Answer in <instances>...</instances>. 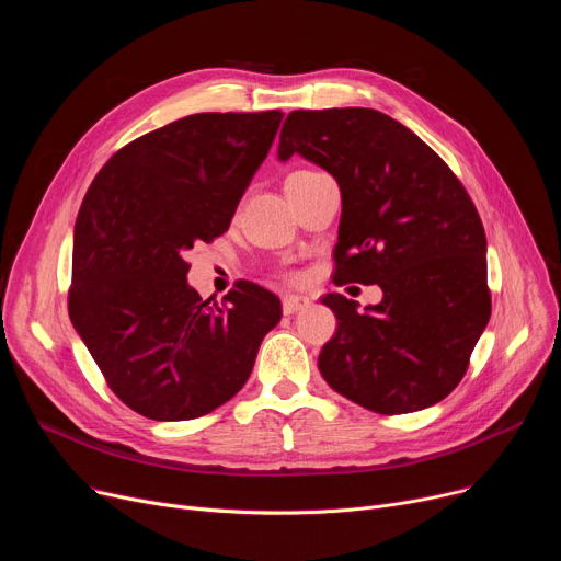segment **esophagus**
Wrapping results in <instances>:
<instances>
[{
	"label": "esophagus",
	"instance_id": "1",
	"mask_svg": "<svg viewBox=\"0 0 561 561\" xmlns=\"http://www.w3.org/2000/svg\"><path fill=\"white\" fill-rule=\"evenodd\" d=\"M307 305H309V298H305V296H286V298L282 300V309H284L286 316L302 311Z\"/></svg>",
	"mask_w": 561,
	"mask_h": 561
}]
</instances>
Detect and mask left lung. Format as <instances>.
<instances>
[{"label": "left lung", "instance_id": "obj_1", "mask_svg": "<svg viewBox=\"0 0 561 561\" xmlns=\"http://www.w3.org/2000/svg\"><path fill=\"white\" fill-rule=\"evenodd\" d=\"M300 154L341 188L336 284H377L359 311L322 298L339 328L318 357L328 385L377 414H409L461 381L491 316L486 236L461 182L414 131L375 108L290 111L279 161Z\"/></svg>", "mask_w": 561, "mask_h": 561}]
</instances>
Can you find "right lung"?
<instances>
[{
	"mask_svg": "<svg viewBox=\"0 0 561 561\" xmlns=\"http://www.w3.org/2000/svg\"><path fill=\"white\" fill-rule=\"evenodd\" d=\"M282 117L186 115L117 150L83 197L70 320L111 391L145 419L191 421L231 400L282 318L259 284L239 282L218 305L186 279V252L227 231Z\"/></svg>",
	"mask_w": 561,
	"mask_h": 561,
	"instance_id": "right-lung-1",
	"label": "right lung"
}]
</instances>
